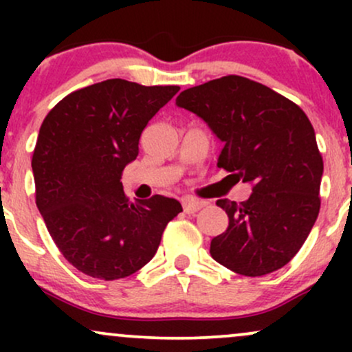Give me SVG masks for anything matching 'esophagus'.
Wrapping results in <instances>:
<instances>
[{"mask_svg": "<svg viewBox=\"0 0 352 352\" xmlns=\"http://www.w3.org/2000/svg\"><path fill=\"white\" fill-rule=\"evenodd\" d=\"M182 205H184V210L185 213H197L199 210H201L205 207V201H200V200H193V199H185L182 201Z\"/></svg>", "mask_w": 352, "mask_h": 352, "instance_id": "obj_1", "label": "esophagus"}]
</instances>
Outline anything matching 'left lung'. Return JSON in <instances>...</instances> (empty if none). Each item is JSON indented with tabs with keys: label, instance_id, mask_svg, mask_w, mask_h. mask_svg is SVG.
Instances as JSON below:
<instances>
[{
	"label": "left lung",
	"instance_id": "8db88e82",
	"mask_svg": "<svg viewBox=\"0 0 352 352\" xmlns=\"http://www.w3.org/2000/svg\"><path fill=\"white\" fill-rule=\"evenodd\" d=\"M177 106L223 142L218 167L253 185L248 200H217L228 228L210 243L215 261L263 276L293 260L316 221L322 157L308 116L273 89L241 76L185 89Z\"/></svg>",
	"mask_w": 352,
	"mask_h": 352
}]
</instances>
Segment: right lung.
I'll return each mask as SVG.
<instances>
[{
  "mask_svg": "<svg viewBox=\"0 0 352 352\" xmlns=\"http://www.w3.org/2000/svg\"><path fill=\"white\" fill-rule=\"evenodd\" d=\"M179 86L107 79L71 92L43 120L31 167L36 205L63 256L87 276L119 280L152 260L175 199L129 200L122 172L148 120Z\"/></svg>",
  "mask_w": 352,
  "mask_h": 352,
  "instance_id": "right-lung-1",
  "label": "right lung"
}]
</instances>
